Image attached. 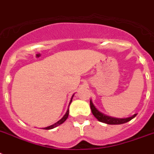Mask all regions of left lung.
<instances>
[{
	"mask_svg": "<svg viewBox=\"0 0 154 154\" xmlns=\"http://www.w3.org/2000/svg\"><path fill=\"white\" fill-rule=\"evenodd\" d=\"M90 107H91V110H92V113L93 114V116H95V118L97 119V120L100 121L101 122H104L107 124L109 125H119L122 124L125 122H127L131 121L132 119H134L137 116V114H134L131 117L128 118H116V117H112V116H107L105 114L102 113L100 111H99L97 109L96 106L94 105V103H92V100H90Z\"/></svg>",
	"mask_w": 154,
	"mask_h": 154,
	"instance_id": "8db88e82",
	"label": "left lung"
}]
</instances>
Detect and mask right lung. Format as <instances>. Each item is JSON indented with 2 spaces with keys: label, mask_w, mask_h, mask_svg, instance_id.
Returning a JSON list of instances; mask_svg holds the SVG:
<instances>
[{
  "label": "right lung",
  "mask_w": 154,
  "mask_h": 154,
  "mask_svg": "<svg viewBox=\"0 0 154 154\" xmlns=\"http://www.w3.org/2000/svg\"><path fill=\"white\" fill-rule=\"evenodd\" d=\"M73 96H74V94H73V96H72V97H71V100H70V101H69V107L71 102H72V100H73ZM68 116H69V108H68V109H67V111H66V114H65V115H64V116H63V117H62V118L60 120H58L57 122H55V123H54L53 125H51V126H49V127H44L43 129H45V130H51V129H54V128H55V127H57V126H59V125L62 124V123H63V122H64L66 120V119H67V118H68Z\"/></svg>",
  "instance_id": "add662e5"
}]
</instances>
